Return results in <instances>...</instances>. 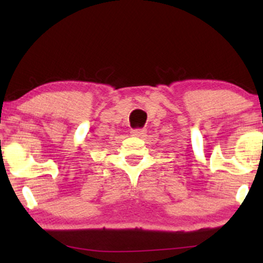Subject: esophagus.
Instances as JSON below:
<instances>
[{
    "label": "esophagus",
    "mask_w": 263,
    "mask_h": 263,
    "mask_svg": "<svg viewBox=\"0 0 263 263\" xmlns=\"http://www.w3.org/2000/svg\"><path fill=\"white\" fill-rule=\"evenodd\" d=\"M131 134L132 136H135V137H143V136L146 135V129H142V128L132 129Z\"/></svg>",
    "instance_id": "esophagus-1"
}]
</instances>
